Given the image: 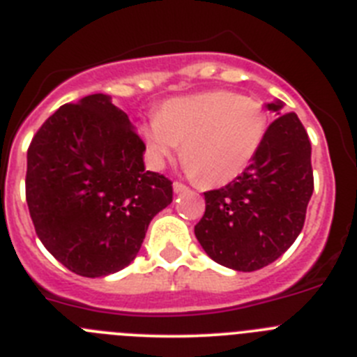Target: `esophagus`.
<instances>
[{
	"label": "esophagus",
	"instance_id": "34e87169",
	"mask_svg": "<svg viewBox=\"0 0 357 357\" xmlns=\"http://www.w3.org/2000/svg\"><path fill=\"white\" fill-rule=\"evenodd\" d=\"M172 188H174V194H181V192L188 190V186L183 185V183H179V181H176L174 185H172Z\"/></svg>",
	"mask_w": 357,
	"mask_h": 357
}]
</instances>
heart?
I'll return each mask as SVG.
<instances>
[{"label": "heart", "instance_id": "1", "mask_svg": "<svg viewBox=\"0 0 357 357\" xmlns=\"http://www.w3.org/2000/svg\"><path fill=\"white\" fill-rule=\"evenodd\" d=\"M268 128L261 101L238 92L210 91L167 101L140 133L156 167L174 158L183 144L188 174L202 185L234 181L258 156Z\"/></svg>", "mask_w": 357, "mask_h": 357}]
</instances>
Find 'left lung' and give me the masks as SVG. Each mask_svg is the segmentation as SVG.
<instances>
[{
  "label": "left lung",
  "instance_id": "8db88e82",
  "mask_svg": "<svg viewBox=\"0 0 357 357\" xmlns=\"http://www.w3.org/2000/svg\"><path fill=\"white\" fill-rule=\"evenodd\" d=\"M281 114L282 101L266 102ZM313 194L311 144L295 114L279 115L266 128L258 156L242 176L204 192L206 210L195 238L218 265L259 271L282 256L303 231Z\"/></svg>",
  "mask_w": 357,
  "mask_h": 357
}]
</instances>
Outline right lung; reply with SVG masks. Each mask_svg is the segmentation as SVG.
<instances>
[{
  "label": "right lung",
  "instance_id": "obj_1",
  "mask_svg": "<svg viewBox=\"0 0 357 357\" xmlns=\"http://www.w3.org/2000/svg\"><path fill=\"white\" fill-rule=\"evenodd\" d=\"M146 146L107 94L63 105L28 149L26 202L40 242L70 272L105 278L130 265L172 183L146 171Z\"/></svg>",
  "mask_w": 357,
  "mask_h": 357
}]
</instances>
